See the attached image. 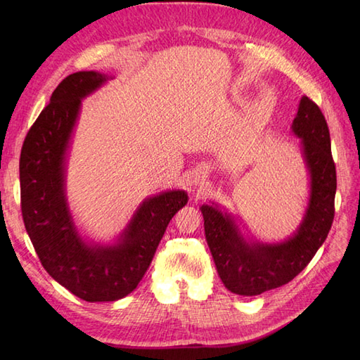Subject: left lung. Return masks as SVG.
Here are the masks:
<instances>
[{
  "label": "left lung",
  "mask_w": 360,
  "mask_h": 360,
  "mask_svg": "<svg viewBox=\"0 0 360 360\" xmlns=\"http://www.w3.org/2000/svg\"><path fill=\"white\" fill-rule=\"evenodd\" d=\"M292 133L300 139L309 174V198L300 226L280 243L246 240L235 217L218 204H202L205 240L224 286L238 295H259L297 277L326 240L334 219L338 179L330 129L319 106L302 97Z\"/></svg>",
  "instance_id": "left-lung-1"
}]
</instances>
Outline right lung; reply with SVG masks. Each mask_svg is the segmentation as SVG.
Returning a JSON list of instances; mask_svg holds the SVG:
<instances>
[{
    "label": "right lung",
    "instance_id": "add662e5",
    "mask_svg": "<svg viewBox=\"0 0 360 360\" xmlns=\"http://www.w3.org/2000/svg\"><path fill=\"white\" fill-rule=\"evenodd\" d=\"M110 77L79 71L60 83L30 127L20 156L21 213L38 258L51 277L86 302H116L147 272L165 229L188 201L184 190L145 198L114 243L88 241L66 198V162L82 101Z\"/></svg>",
    "mask_w": 360,
    "mask_h": 360
}]
</instances>
